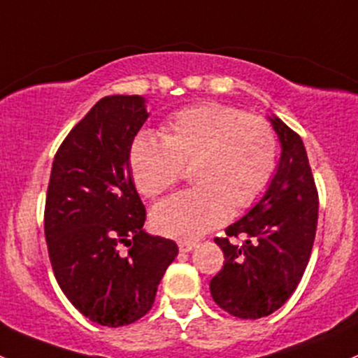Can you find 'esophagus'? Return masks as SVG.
Returning <instances> with one entry per match:
<instances>
[{
  "instance_id": "34e87169",
  "label": "esophagus",
  "mask_w": 358,
  "mask_h": 358,
  "mask_svg": "<svg viewBox=\"0 0 358 358\" xmlns=\"http://www.w3.org/2000/svg\"><path fill=\"white\" fill-rule=\"evenodd\" d=\"M196 248V241H191V239H186V241H179V252L187 253L193 252Z\"/></svg>"
}]
</instances>
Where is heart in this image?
Masks as SVG:
<instances>
[{
    "label": "heart",
    "instance_id": "heart-1",
    "mask_svg": "<svg viewBox=\"0 0 358 358\" xmlns=\"http://www.w3.org/2000/svg\"><path fill=\"white\" fill-rule=\"evenodd\" d=\"M278 141L271 124L222 103H201L165 120L162 141L141 132L131 143L129 165L136 187L158 196L191 167L194 189L155 205L152 224L169 238L191 239L220 226L229 208H246L275 171Z\"/></svg>",
    "mask_w": 358,
    "mask_h": 358
}]
</instances>
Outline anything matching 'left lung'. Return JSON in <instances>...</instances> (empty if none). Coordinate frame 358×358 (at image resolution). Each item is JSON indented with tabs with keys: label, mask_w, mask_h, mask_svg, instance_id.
<instances>
[{
	"label": "left lung",
	"mask_w": 358,
	"mask_h": 358,
	"mask_svg": "<svg viewBox=\"0 0 358 358\" xmlns=\"http://www.w3.org/2000/svg\"><path fill=\"white\" fill-rule=\"evenodd\" d=\"M281 143L275 174L264 196L215 238L224 267L210 281L213 301L239 319H260L286 303L296 289L314 246L319 200L303 141L268 117ZM245 243L233 245L231 237Z\"/></svg>",
	"instance_id": "1"
}]
</instances>
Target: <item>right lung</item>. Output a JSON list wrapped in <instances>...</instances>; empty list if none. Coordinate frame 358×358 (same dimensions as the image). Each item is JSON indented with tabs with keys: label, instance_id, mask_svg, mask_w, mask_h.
<instances>
[{
	"label": "right lung",
	"instance_id": "add662e5",
	"mask_svg": "<svg viewBox=\"0 0 358 358\" xmlns=\"http://www.w3.org/2000/svg\"><path fill=\"white\" fill-rule=\"evenodd\" d=\"M143 96L101 98L55 155L44 236L58 286L99 326L136 322L152 308L178 245L143 229L129 150L146 119ZM128 252L122 254L120 246Z\"/></svg>",
	"mask_w": 358,
	"mask_h": 358
}]
</instances>
